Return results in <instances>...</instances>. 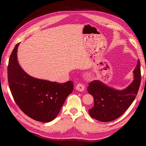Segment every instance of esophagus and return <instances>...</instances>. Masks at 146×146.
Returning <instances> with one entry per match:
<instances>
[{"label": "esophagus", "instance_id": "34e87169", "mask_svg": "<svg viewBox=\"0 0 146 146\" xmlns=\"http://www.w3.org/2000/svg\"><path fill=\"white\" fill-rule=\"evenodd\" d=\"M76 89L78 91L82 92V91L84 90L85 86L83 85L82 84V83H78V84H77L76 86Z\"/></svg>", "mask_w": 146, "mask_h": 146}]
</instances>
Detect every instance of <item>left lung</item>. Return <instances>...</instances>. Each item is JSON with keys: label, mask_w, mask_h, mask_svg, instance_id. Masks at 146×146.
I'll list each match as a JSON object with an SVG mask.
<instances>
[{"label": "left lung", "mask_w": 146, "mask_h": 146, "mask_svg": "<svg viewBox=\"0 0 146 146\" xmlns=\"http://www.w3.org/2000/svg\"><path fill=\"white\" fill-rule=\"evenodd\" d=\"M134 74L132 83L122 90L109 87L99 80L90 83L87 90L94 98V106L88 110L90 115L101 122H110L122 115L135 100L141 85L139 60Z\"/></svg>", "instance_id": "8db88e82"}]
</instances>
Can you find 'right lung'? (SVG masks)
<instances>
[{
    "instance_id": "right-lung-1",
    "label": "right lung",
    "mask_w": 146,
    "mask_h": 146,
    "mask_svg": "<svg viewBox=\"0 0 146 146\" xmlns=\"http://www.w3.org/2000/svg\"><path fill=\"white\" fill-rule=\"evenodd\" d=\"M15 45L9 58L7 75L11 94L20 109L31 119L42 122L54 119L67 97L73 90V82L58 83L31 76L19 64Z\"/></svg>"
}]
</instances>
